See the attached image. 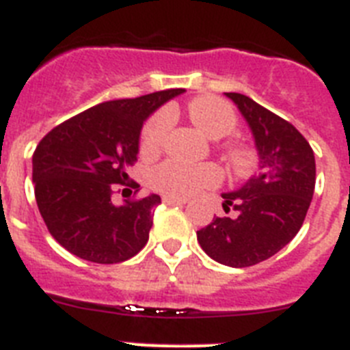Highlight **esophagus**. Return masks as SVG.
<instances>
[{
    "label": "esophagus",
    "mask_w": 350,
    "mask_h": 350,
    "mask_svg": "<svg viewBox=\"0 0 350 350\" xmlns=\"http://www.w3.org/2000/svg\"><path fill=\"white\" fill-rule=\"evenodd\" d=\"M163 202H165L167 206H181V204H187V200H185V199H178V197H169V196L163 197Z\"/></svg>",
    "instance_id": "obj_1"
}]
</instances>
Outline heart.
Masks as SVG:
<instances>
[{"mask_svg":"<svg viewBox=\"0 0 350 350\" xmlns=\"http://www.w3.org/2000/svg\"><path fill=\"white\" fill-rule=\"evenodd\" d=\"M187 114L211 139H224L238 126V114L230 103L217 96H199L187 105ZM172 116L167 109L157 111L146 121L141 132V153L154 157L160 153L171 132ZM218 151L236 172L248 171L254 163V151L241 141L218 142ZM151 187L169 197L187 199L206 188L217 187L221 181L220 167L215 163H187L178 158L154 167L150 176Z\"/></svg>","mask_w":350,"mask_h":350,"instance_id":"1","label":"heart"}]
</instances>
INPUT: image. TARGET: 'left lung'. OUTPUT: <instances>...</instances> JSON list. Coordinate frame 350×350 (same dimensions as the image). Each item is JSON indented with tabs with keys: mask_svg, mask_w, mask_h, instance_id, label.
Here are the masks:
<instances>
[{
	"mask_svg": "<svg viewBox=\"0 0 350 350\" xmlns=\"http://www.w3.org/2000/svg\"><path fill=\"white\" fill-rule=\"evenodd\" d=\"M250 124L259 171L238 192L224 193V211L197 230L202 250L217 262L248 267L269 259L301 229L315 188V157L294 124L247 95L227 93Z\"/></svg>",
	"mask_w": 350,
	"mask_h": 350,
	"instance_id": "obj_1",
	"label": "left lung"
}]
</instances>
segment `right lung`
Instances as JSON below:
<instances>
[{"label":"right lung","mask_w":350,"mask_h":350,"mask_svg":"<svg viewBox=\"0 0 350 350\" xmlns=\"http://www.w3.org/2000/svg\"><path fill=\"white\" fill-rule=\"evenodd\" d=\"M183 90L111 100L63 121L33 153L36 204L49 232L63 248L96 264L129 260L144 248L160 197L111 200L112 185L129 183L139 135L151 112Z\"/></svg>","instance_id":"1"}]
</instances>
